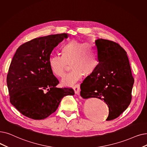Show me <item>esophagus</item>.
Segmentation results:
<instances>
[{
    "label": "esophagus",
    "mask_w": 147,
    "mask_h": 147,
    "mask_svg": "<svg viewBox=\"0 0 147 147\" xmlns=\"http://www.w3.org/2000/svg\"><path fill=\"white\" fill-rule=\"evenodd\" d=\"M73 89H74V91L75 93L78 94V93H79V89H80V85H79V84L76 85L74 86L73 87Z\"/></svg>",
    "instance_id": "34e87169"
}]
</instances>
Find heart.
Masks as SVG:
<instances>
[{
	"label": "heart",
	"mask_w": 147,
	"mask_h": 147,
	"mask_svg": "<svg viewBox=\"0 0 147 147\" xmlns=\"http://www.w3.org/2000/svg\"><path fill=\"white\" fill-rule=\"evenodd\" d=\"M61 54L51 56L49 67L57 77L62 78L68 63L71 71L62 80L65 85H71L82 76L92 74L98 66L99 60L96 46L92 42L71 40L62 44Z\"/></svg>",
	"instance_id": "obj_1"
}]
</instances>
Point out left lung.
<instances>
[{
    "mask_svg": "<svg viewBox=\"0 0 147 147\" xmlns=\"http://www.w3.org/2000/svg\"><path fill=\"white\" fill-rule=\"evenodd\" d=\"M99 64L81 84L84 98H98L109 107L107 121L118 118L130 104L134 79L125 50L112 41H95Z\"/></svg>",
    "mask_w": 147,
    "mask_h": 147,
    "instance_id": "obj_1",
    "label": "left lung"
}]
</instances>
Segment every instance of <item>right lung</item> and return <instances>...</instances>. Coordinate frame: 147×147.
Returning a JSON list of instances; mask_svg holds the SVG:
<instances>
[{"instance_id":"1","label":"right lung","mask_w":147,"mask_h":147,"mask_svg":"<svg viewBox=\"0 0 147 147\" xmlns=\"http://www.w3.org/2000/svg\"><path fill=\"white\" fill-rule=\"evenodd\" d=\"M67 34L36 38L19 47L6 78L11 103L23 115L43 119L54 113L63 97L74 94L71 88H57L59 80L49 67L53 49Z\"/></svg>"}]
</instances>
